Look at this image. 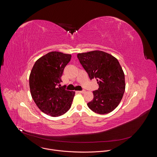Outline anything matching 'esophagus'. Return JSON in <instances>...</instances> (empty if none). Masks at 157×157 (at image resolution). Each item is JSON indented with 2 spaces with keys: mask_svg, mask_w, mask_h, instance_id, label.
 I'll list each match as a JSON object with an SVG mask.
<instances>
[{
  "mask_svg": "<svg viewBox=\"0 0 157 157\" xmlns=\"http://www.w3.org/2000/svg\"><path fill=\"white\" fill-rule=\"evenodd\" d=\"M77 93H86V91H85V90L78 91H77Z\"/></svg>",
  "mask_w": 157,
  "mask_h": 157,
  "instance_id": "1",
  "label": "esophagus"
}]
</instances>
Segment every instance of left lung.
<instances>
[{"label": "left lung", "instance_id": "obj_1", "mask_svg": "<svg viewBox=\"0 0 157 157\" xmlns=\"http://www.w3.org/2000/svg\"><path fill=\"white\" fill-rule=\"evenodd\" d=\"M77 56L89 78H95L99 84L87 106L99 114L113 111L121 102L125 89L124 73L117 59L98 50L78 53Z\"/></svg>", "mask_w": 157, "mask_h": 157}]
</instances>
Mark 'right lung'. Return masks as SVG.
Listing matches in <instances>:
<instances>
[{
    "instance_id": "1",
    "label": "right lung",
    "mask_w": 157,
    "mask_h": 157,
    "mask_svg": "<svg viewBox=\"0 0 157 157\" xmlns=\"http://www.w3.org/2000/svg\"><path fill=\"white\" fill-rule=\"evenodd\" d=\"M71 58L70 54L52 52L36 60L31 71L32 97L43 113L50 116H60L71 106L75 92L66 90L60 84L64 68Z\"/></svg>"
}]
</instances>
